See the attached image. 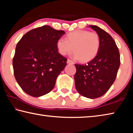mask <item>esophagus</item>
I'll return each instance as SVG.
<instances>
[{
	"mask_svg": "<svg viewBox=\"0 0 133 133\" xmlns=\"http://www.w3.org/2000/svg\"><path fill=\"white\" fill-rule=\"evenodd\" d=\"M67 64H74V63L71 61V60H69V59H68L67 60Z\"/></svg>",
	"mask_w": 133,
	"mask_h": 133,
	"instance_id": "obj_1",
	"label": "esophagus"
}]
</instances>
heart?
Returning <instances> with one entry per match:
<instances>
[{
    "label": "heart",
    "instance_id": "1",
    "mask_svg": "<svg viewBox=\"0 0 133 133\" xmlns=\"http://www.w3.org/2000/svg\"><path fill=\"white\" fill-rule=\"evenodd\" d=\"M56 46L62 55H66L73 50L75 59L86 63L93 60L97 55L100 47V40L97 33L78 30L68 33L66 40L58 39Z\"/></svg>",
    "mask_w": 133,
    "mask_h": 133
}]
</instances>
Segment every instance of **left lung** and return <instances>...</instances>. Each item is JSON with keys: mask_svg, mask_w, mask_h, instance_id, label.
Returning a JSON list of instances; mask_svg holds the SVG:
<instances>
[{"mask_svg": "<svg viewBox=\"0 0 133 133\" xmlns=\"http://www.w3.org/2000/svg\"><path fill=\"white\" fill-rule=\"evenodd\" d=\"M99 36L100 47L97 55L85 64H76L75 86L81 95L89 98L102 96L116 80L120 64L118 49L112 37L97 26L90 25Z\"/></svg>", "mask_w": 133, "mask_h": 133, "instance_id": "left-lung-1", "label": "left lung"}]
</instances>
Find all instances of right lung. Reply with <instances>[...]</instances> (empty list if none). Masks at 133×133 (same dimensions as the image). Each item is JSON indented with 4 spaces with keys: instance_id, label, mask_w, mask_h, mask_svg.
Instances as JSON below:
<instances>
[{
    "instance_id": "obj_1",
    "label": "right lung",
    "mask_w": 133,
    "mask_h": 133,
    "mask_svg": "<svg viewBox=\"0 0 133 133\" xmlns=\"http://www.w3.org/2000/svg\"><path fill=\"white\" fill-rule=\"evenodd\" d=\"M65 34L45 25L28 31L17 43L13 67L22 89L35 97L52 90L67 59L58 52L56 43Z\"/></svg>"
}]
</instances>
